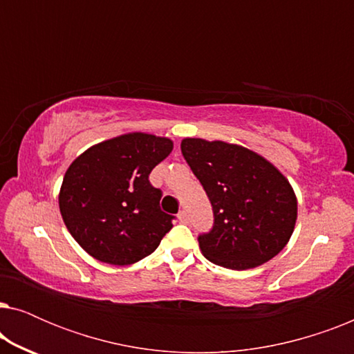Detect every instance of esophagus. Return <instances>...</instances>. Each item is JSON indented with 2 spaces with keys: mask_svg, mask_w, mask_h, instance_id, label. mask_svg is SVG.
<instances>
[{
  "mask_svg": "<svg viewBox=\"0 0 354 354\" xmlns=\"http://www.w3.org/2000/svg\"><path fill=\"white\" fill-rule=\"evenodd\" d=\"M178 221H180L182 224H187V222H188L187 211H180V212H178Z\"/></svg>",
  "mask_w": 354,
  "mask_h": 354,
  "instance_id": "1",
  "label": "esophagus"
}]
</instances>
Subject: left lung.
Returning <instances> with one entry per match:
<instances>
[{
    "label": "left lung",
    "instance_id": "1",
    "mask_svg": "<svg viewBox=\"0 0 354 354\" xmlns=\"http://www.w3.org/2000/svg\"><path fill=\"white\" fill-rule=\"evenodd\" d=\"M180 148L214 214L212 229L198 235L205 258L245 270L279 254L293 234L298 211L287 178L239 145L185 138Z\"/></svg>",
    "mask_w": 354,
    "mask_h": 354
}]
</instances>
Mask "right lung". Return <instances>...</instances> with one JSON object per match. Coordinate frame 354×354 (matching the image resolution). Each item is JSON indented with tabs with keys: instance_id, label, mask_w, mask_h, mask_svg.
<instances>
[{
	"instance_id": "right-lung-1",
	"label": "right lung",
	"mask_w": 354,
	"mask_h": 354,
	"mask_svg": "<svg viewBox=\"0 0 354 354\" xmlns=\"http://www.w3.org/2000/svg\"><path fill=\"white\" fill-rule=\"evenodd\" d=\"M172 151L169 138L127 133L82 153L59 192L62 221L77 243L101 263L127 266L147 258L172 229L162 192L149 174Z\"/></svg>"
}]
</instances>
